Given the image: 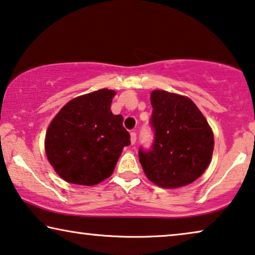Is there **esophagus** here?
I'll list each match as a JSON object with an SVG mask.
<instances>
[{"label": "esophagus", "instance_id": "obj_1", "mask_svg": "<svg viewBox=\"0 0 255 255\" xmlns=\"http://www.w3.org/2000/svg\"><path fill=\"white\" fill-rule=\"evenodd\" d=\"M135 142H136V132L131 131L130 132V143L131 144H135Z\"/></svg>", "mask_w": 255, "mask_h": 255}]
</instances>
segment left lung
I'll list each match as a JSON object with an SVG mask.
<instances>
[{"instance_id":"left-lung-1","label":"left lung","mask_w":255,"mask_h":255,"mask_svg":"<svg viewBox=\"0 0 255 255\" xmlns=\"http://www.w3.org/2000/svg\"><path fill=\"white\" fill-rule=\"evenodd\" d=\"M150 102L155 139L150 151H138L146 178L166 189L192 184L211 162L213 129L188 97L153 90Z\"/></svg>"}]
</instances>
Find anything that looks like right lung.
<instances>
[{"mask_svg": "<svg viewBox=\"0 0 255 255\" xmlns=\"http://www.w3.org/2000/svg\"><path fill=\"white\" fill-rule=\"evenodd\" d=\"M116 91L100 89L68 102L46 130L45 151L54 171L69 184L95 186L111 177L130 144L124 117L112 113Z\"/></svg>", "mask_w": 255, "mask_h": 255, "instance_id": "right-lung-1", "label": "right lung"}]
</instances>
